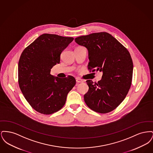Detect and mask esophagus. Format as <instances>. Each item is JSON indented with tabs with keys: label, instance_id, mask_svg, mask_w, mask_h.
I'll use <instances>...</instances> for the list:
<instances>
[{
	"label": "esophagus",
	"instance_id": "esophagus-1",
	"mask_svg": "<svg viewBox=\"0 0 153 153\" xmlns=\"http://www.w3.org/2000/svg\"><path fill=\"white\" fill-rule=\"evenodd\" d=\"M76 82H77V83H81V82H84L83 80L80 79L78 78V77H77V78L76 79Z\"/></svg>",
	"mask_w": 153,
	"mask_h": 153
}]
</instances>
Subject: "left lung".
Returning <instances> with one entry per match:
<instances>
[{
  "label": "left lung",
  "instance_id": "obj_1",
  "mask_svg": "<svg viewBox=\"0 0 153 153\" xmlns=\"http://www.w3.org/2000/svg\"><path fill=\"white\" fill-rule=\"evenodd\" d=\"M75 42L87 49L90 72H102L97 83L86 81L89 87L84 96L86 104L98 113L113 111L123 101L131 87L133 62L129 51L106 32L79 36Z\"/></svg>",
  "mask_w": 153,
  "mask_h": 153
}]
</instances>
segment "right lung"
<instances>
[{
  "label": "right lung",
  "mask_w": 153,
  "mask_h": 153,
  "mask_svg": "<svg viewBox=\"0 0 153 153\" xmlns=\"http://www.w3.org/2000/svg\"><path fill=\"white\" fill-rule=\"evenodd\" d=\"M73 37L44 34L26 47L18 62V82L26 100L36 111L50 115L61 109L67 95L76 84L72 76L65 78L51 74Z\"/></svg>",
  "instance_id": "obj_1"
}]
</instances>
